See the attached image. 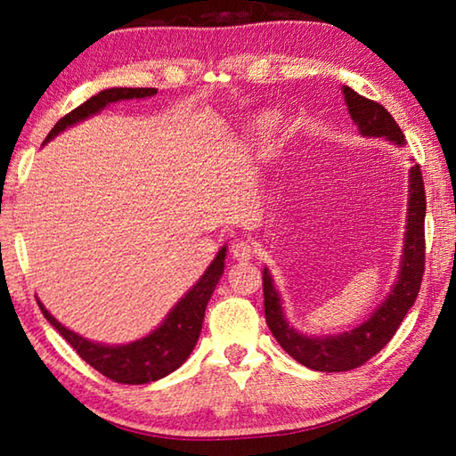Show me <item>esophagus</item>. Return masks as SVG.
Returning a JSON list of instances; mask_svg holds the SVG:
<instances>
[{
  "instance_id": "esophagus-1",
  "label": "esophagus",
  "mask_w": 456,
  "mask_h": 456,
  "mask_svg": "<svg viewBox=\"0 0 456 456\" xmlns=\"http://www.w3.org/2000/svg\"><path fill=\"white\" fill-rule=\"evenodd\" d=\"M257 253V243L251 241V239H237V241H233V245H231V256H233V259L237 261H249L256 257Z\"/></svg>"
}]
</instances>
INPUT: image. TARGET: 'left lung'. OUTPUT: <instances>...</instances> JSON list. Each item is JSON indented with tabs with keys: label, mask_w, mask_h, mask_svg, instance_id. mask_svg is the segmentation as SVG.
I'll list each match as a JSON object with an SVG mask.
<instances>
[{
	"label": "left lung",
	"mask_w": 456,
	"mask_h": 456,
	"mask_svg": "<svg viewBox=\"0 0 456 456\" xmlns=\"http://www.w3.org/2000/svg\"><path fill=\"white\" fill-rule=\"evenodd\" d=\"M344 98L348 104L350 117L356 122L360 133L366 136H386L396 144H404V134L396 120L386 108L360 96L358 92L344 86ZM424 215H427V195H424V181L420 165L416 163L411 168V203H408V225L404 241V257L400 267L398 281L386 302L372 314V318L354 328L346 334L328 336V338H310L297 334L285 322L280 296L273 288L272 275L264 272V305L265 322L272 334L280 342L281 348L289 354L293 360L318 372H348V370L360 368L362 364L376 356L403 323L404 315L414 305L416 296L420 291L424 275Z\"/></svg>",
	"instance_id": "obj_1"
}]
</instances>
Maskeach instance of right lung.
<instances>
[{
  "label": "right lung",
  "instance_id": "right-lung-1",
  "mask_svg": "<svg viewBox=\"0 0 456 456\" xmlns=\"http://www.w3.org/2000/svg\"><path fill=\"white\" fill-rule=\"evenodd\" d=\"M152 94H157V88H108L98 92L96 96H92L78 108H74L72 112H68L64 118H60L56 126L50 130V134L45 136V141L61 133L66 126H72L78 120L90 117V114L102 110L106 104ZM223 267H225V247L217 253L209 269L192 285L187 296L173 307L163 326L146 338L138 339V342L126 346H102L88 342L86 338L74 334L72 330H66L56 318H52L40 302H37V305H40L44 318L60 331V336L72 346L76 354L86 364L106 376L108 380L118 384H149L175 372L195 348L200 328H203L205 307L209 304L211 293L215 291V285H217L223 273Z\"/></svg>",
  "mask_w": 456,
  "mask_h": 456
}]
</instances>
